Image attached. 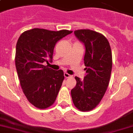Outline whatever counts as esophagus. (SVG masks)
Masks as SVG:
<instances>
[{
	"instance_id": "1",
	"label": "esophagus",
	"mask_w": 133,
	"mask_h": 133,
	"mask_svg": "<svg viewBox=\"0 0 133 133\" xmlns=\"http://www.w3.org/2000/svg\"><path fill=\"white\" fill-rule=\"evenodd\" d=\"M64 77H65V78H69V77H71V75L68 74L67 73H64Z\"/></svg>"
}]
</instances>
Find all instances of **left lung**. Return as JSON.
<instances>
[{"mask_svg": "<svg viewBox=\"0 0 133 133\" xmlns=\"http://www.w3.org/2000/svg\"><path fill=\"white\" fill-rule=\"evenodd\" d=\"M75 37L85 45L84 64L86 75L83 80L78 77L71 97L79 110L88 111L98 105L108 87L112 69V54L107 38L90 30H77Z\"/></svg>", "mask_w": 133, "mask_h": 133, "instance_id": "1", "label": "left lung"}]
</instances>
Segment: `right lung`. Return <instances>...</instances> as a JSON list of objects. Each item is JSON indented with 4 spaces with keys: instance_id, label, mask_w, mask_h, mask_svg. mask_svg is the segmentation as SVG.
<instances>
[{
    "instance_id": "obj_1",
    "label": "right lung",
    "mask_w": 133,
    "mask_h": 133,
    "mask_svg": "<svg viewBox=\"0 0 133 133\" xmlns=\"http://www.w3.org/2000/svg\"><path fill=\"white\" fill-rule=\"evenodd\" d=\"M72 32L33 28L24 32L17 40L15 61L21 87L28 101L37 108H48L56 99L64 79L63 71L43 64L52 60L56 43Z\"/></svg>"
}]
</instances>
